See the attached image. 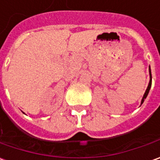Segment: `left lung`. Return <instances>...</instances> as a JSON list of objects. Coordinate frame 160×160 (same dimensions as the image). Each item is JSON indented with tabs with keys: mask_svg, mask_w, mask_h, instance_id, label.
Segmentation results:
<instances>
[{
	"mask_svg": "<svg viewBox=\"0 0 160 160\" xmlns=\"http://www.w3.org/2000/svg\"><path fill=\"white\" fill-rule=\"evenodd\" d=\"M150 78H151V79H150V82H149V85H148L147 89H146V91H145V92H144V95H143V97H142V102H141V104H142V103H143V101H144V99L146 98L148 93H149V92H150L151 86H152V72H151V68H150Z\"/></svg>",
	"mask_w": 160,
	"mask_h": 160,
	"instance_id": "left-lung-1",
	"label": "left lung"
}]
</instances>
